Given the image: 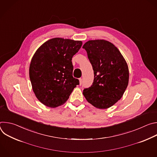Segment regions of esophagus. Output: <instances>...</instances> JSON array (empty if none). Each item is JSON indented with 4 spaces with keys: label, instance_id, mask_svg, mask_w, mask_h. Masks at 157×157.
<instances>
[{
    "label": "esophagus",
    "instance_id": "34e87169",
    "mask_svg": "<svg viewBox=\"0 0 157 157\" xmlns=\"http://www.w3.org/2000/svg\"><path fill=\"white\" fill-rule=\"evenodd\" d=\"M79 84H80V85H81V84H82V78H79Z\"/></svg>",
    "mask_w": 157,
    "mask_h": 157
}]
</instances>
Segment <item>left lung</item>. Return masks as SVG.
Wrapping results in <instances>:
<instances>
[{"instance_id": "1", "label": "left lung", "mask_w": 157, "mask_h": 157, "mask_svg": "<svg viewBox=\"0 0 157 157\" xmlns=\"http://www.w3.org/2000/svg\"><path fill=\"white\" fill-rule=\"evenodd\" d=\"M82 48L94 75L93 84L84 89L83 95L95 107L107 109L121 99L128 86L127 62L117 48L104 40H89Z\"/></svg>"}]
</instances>
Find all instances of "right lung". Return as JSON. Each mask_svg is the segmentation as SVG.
<instances>
[{
	"instance_id": "1",
	"label": "right lung",
	"mask_w": 157,
	"mask_h": 157,
	"mask_svg": "<svg viewBox=\"0 0 157 157\" xmlns=\"http://www.w3.org/2000/svg\"><path fill=\"white\" fill-rule=\"evenodd\" d=\"M81 41L55 38L44 42L33 56L29 76L36 98L44 105L55 108L64 104L79 84L73 78V56Z\"/></svg>"
}]
</instances>
